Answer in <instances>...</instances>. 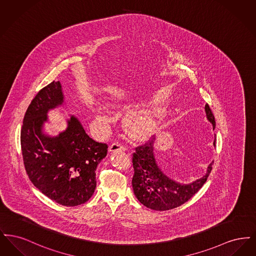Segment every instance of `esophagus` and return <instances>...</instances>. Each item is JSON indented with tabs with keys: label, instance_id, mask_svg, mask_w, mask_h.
I'll return each mask as SVG.
<instances>
[{
	"label": "esophagus",
	"instance_id": "esophagus-1",
	"mask_svg": "<svg viewBox=\"0 0 256 256\" xmlns=\"http://www.w3.org/2000/svg\"><path fill=\"white\" fill-rule=\"evenodd\" d=\"M126 150V146L122 145L121 142H114L112 143L110 146V152H115V150Z\"/></svg>",
	"mask_w": 256,
	"mask_h": 256
}]
</instances>
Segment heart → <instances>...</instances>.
Instances as JSON below:
<instances>
[{
	"label": "heart",
	"mask_w": 256,
	"mask_h": 256,
	"mask_svg": "<svg viewBox=\"0 0 256 256\" xmlns=\"http://www.w3.org/2000/svg\"><path fill=\"white\" fill-rule=\"evenodd\" d=\"M160 112L159 111H146L141 113H134L128 118V126L134 134L146 135L152 134L158 124ZM104 118L98 116V120Z\"/></svg>",
	"instance_id": "b5f03b06"
}]
</instances>
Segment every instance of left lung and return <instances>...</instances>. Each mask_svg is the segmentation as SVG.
<instances>
[{
  "label": "left lung",
  "mask_w": 256,
  "mask_h": 256,
  "mask_svg": "<svg viewBox=\"0 0 256 256\" xmlns=\"http://www.w3.org/2000/svg\"><path fill=\"white\" fill-rule=\"evenodd\" d=\"M207 120L216 126L214 115L208 104H206ZM154 138L144 145L136 146L132 154L134 174L132 188L134 195L145 206L158 211L180 206L189 200L202 187L212 170L211 162L207 172L200 178L189 184H182L169 178L159 168L154 154ZM216 139L214 140V146Z\"/></svg>",
  "instance_id": "obj_1"
}]
</instances>
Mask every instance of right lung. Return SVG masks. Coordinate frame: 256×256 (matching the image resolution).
<instances>
[{"label":"right lung","mask_w":256,"mask_h":256,"mask_svg":"<svg viewBox=\"0 0 256 256\" xmlns=\"http://www.w3.org/2000/svg\"><path fill=\"white\" fill-rule=\"evenodd\" d=\"M63 102L60 82H50L37 93L24 114L21 148L24 169L37 189L61 206H76L94 194L95 170L108 146L90 138L74 116L58 136L44 134L48 111Z\"/></svg>","instance_id":"1"}]
</instances>
